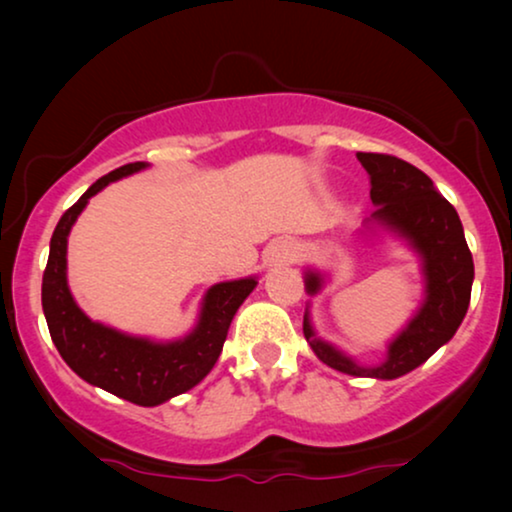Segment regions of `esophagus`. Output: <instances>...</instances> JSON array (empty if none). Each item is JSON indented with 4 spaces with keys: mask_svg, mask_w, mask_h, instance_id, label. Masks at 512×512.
<instances>
[{
    "mask_svg": "<svg viewBox=\"0 0 512 512\" xmlns=\"http://www.w3.org/2000/svg\"><path fill=\"white\" fill-rule=\"evenodd\" d=\"M268 263H289L291 258H293V247L291 244H286V242H277V244H272V247L268 249Z\"/></svg>",
    "mask_w": 512,
    "mask_h": 512,
    "instance_id": "34e87169",
    "label": "esophagus"
}]
</instances>
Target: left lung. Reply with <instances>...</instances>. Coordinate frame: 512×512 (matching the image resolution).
<instances>
[{
	"label": "left lung",
	"mask_w": 512,
	"mask_h": 512,
	"mask_svg": "<svg viewBox=\"0 0 512 512\" xmlns=\"http://www.w3.org/2000/svg\"><path fill=\"white\" fill-rule=\"evenodd\" d=\"M370 179L375 221L396 230L419 251L426 275V300L408 328L389 345L387 361L363 368L314 335L310 319H303L305 340L326 366L356 377L394 380L429 359L457 333L471 303L473 256L468 249L459 214L433 181L415 165L389 153H356ZM307 293L321 289L317 272H307Z\"/></svg>",
	"instance_id": "1"
}]
</instances>
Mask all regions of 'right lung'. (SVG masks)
Returning a JSON list of instances; mask_svg holds the SVG:
<instances>
[{
    "mask_svg": "<svg viewBox=\"0 0 512 512\" xmlns=\"http://www.w3.org/2000/svg\"><path fill=\"white\" fill-rule=\"evenodd\" d=\"M144 167V163H128L104 174L60 216L51 237L44 282H41V305L53 345L81 380L125 401L151 408L193 389L214 368L226 342L230 321L244 298L254 291L256 279L247 277L212 286L202 303L195 331L184 340L167 342V345L132 338L90 321L74 303L67 286V235L76 216L95 193H100L111 181L128 177Z\"/></svg>",
    "mask_w": 512,
    "mask_h": 512,
    "instance_id": "right-lung-1",
    "label": "right lung"
}]
</instances>
